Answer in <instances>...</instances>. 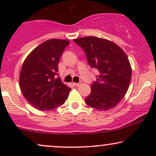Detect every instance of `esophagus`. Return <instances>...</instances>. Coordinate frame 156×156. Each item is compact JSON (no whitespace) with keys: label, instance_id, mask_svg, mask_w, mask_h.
Listing matches in <instances>:
<instances>
[{"label":"esophagus","instance_id":"esophagus-1","mask_svg":"<svg viewBox=\"0 0 156 156\" xmlns=\"http://www.w3.org/2000/svg\"><path fill=\"white\" fill-rule=\"evenodd\" d=\"M81 84V82H79V83H73V85L75 86V87H78Z\"/></svg>","mask_w":156,"mask_h":156}]
</instances>
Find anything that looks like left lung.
<instances>
[{
  "label": "left lung",
  "mask_w": 156,
  "mask_h": 156,
  "mask_svg": "<svg viewBox=\"0 0 156 156\" xmlns=\"http://www.w3.org/2000/svg\"><path fill=\"white\" fill-rule=\"evenodd\" d=\"M73 41L83 49L89 66L98 70L86 103L101 111L114 108L124 98L131 80V67L127 55L108 39L86 37Z\"/></svg>",
  "instance_id": "1"
}]
</instances>
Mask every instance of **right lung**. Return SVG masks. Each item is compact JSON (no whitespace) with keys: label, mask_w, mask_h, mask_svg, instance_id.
<instances>
[{"label":"right lung","mask_w":156,"mask_h":156,"mask_svg":"<svg viewBox=\"0 0 156 156\" xmlns=\"http://www.w3.org/2000/svg\"><path fill=\"white\" fill-rule=\"evenodd\" d=\"M66 39H51L28 54L20 73V88L35 108L50 111L65 103L71 89L56 78L58 62L69 44Z\"/></svg>","instance_id":"add662e5"}]
</instances>
